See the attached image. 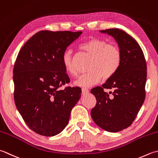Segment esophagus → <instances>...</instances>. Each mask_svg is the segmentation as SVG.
I'll return each instance as SVG.
<instances>
[{"label":"esophagus","instance_id":"34e87169","mask_svg":"<svg viewBox=\"0 0 158 158\" xmlns=\"http://www.w3.org/2000/svg\"><path fill=\"white\" fill-rule=\"evenodd\" d=\"M88 93H89V89H86V88H82V95H86V94H87Z\"/></svg>","mask_w":158,"mask_h":158}]
</instances>
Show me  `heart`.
<instances>
[{"instance_id": "1", "label": "heart", "mask_w": 158, "mask_h": 158, "mask_svg": "<svg viewBox=\"0 0 158 158\" xmlns=\"http://www.w3.org/2000/svg\"><path fill=\"white\" fill-rule=\"evenodd\" d=\"M80 50L91 58L87 73L80 76L74 82V85L89 87L98 84L101 79L107 80L112 78L119 69L122 60L119 48L109 44L103 39L93 37L79 46ZM62 62L66 72L70 76L77 75L75 66V56L72 51L64 52Z\"/></svg>"}]
</instances>
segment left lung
<instances>
[{
  "label": "left lung",
  "instance_id": "8db88e82",
  "mask_svg": "<svg viewBox=\"0 0 158 158\" xmlns=\"http://www.w3.org/2000/svg\"><path fill=\"white\" fill-rule=\"evenodd\" d=\"M114 37L121 52L119 69L101 86L91 89L97 103L91 111L93 121L103 130L117 132L133 123L145 98L147 64L136 41L118 28L102 30ZM110 89L108 94L103 90ZM112 94V95L110 94Z\"/></svg>",
  "mask_w": 158,
  "mask_h": 158
}]
</instances>
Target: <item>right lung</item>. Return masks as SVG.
<instances>
[{
    "instance_id": "1",
    "label": "right lung",
    "mask_w": 158,
    "mask_h": 158,
    "mask_svg": "<svg viewBox=\"0 0 158 158\" xmlns=\"http://www.w3.org/2000/svg\"><path fill=\"white\" fill-rule=\"evenodd\" d=\"M82 33L41 31L18 53L14 67L15 104L27 126L41 136L60 133L81 97L80 87H60L70 81L63 54Z\"/></svg>"
}]
</instances>
